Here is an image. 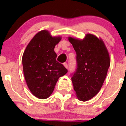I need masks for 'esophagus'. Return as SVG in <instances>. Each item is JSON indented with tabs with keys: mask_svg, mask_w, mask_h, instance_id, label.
<instances>
[{
	"mask_svg": "<svg viewBox=\"0 0 126 126\" xmlns=\"http://www.w3.org/2000/svg\"><path fill=\"white\" fill-rule=\"evenodd\" d=\"M63 65H64V66L66 68V69H68V64H67V63H64V64Z\"/></svg>",
	"mask_w": 126,
	"mask_h": 126,
	"instance_id": "esophagus-1",
	"label": "esophagus"
}]
</instances>
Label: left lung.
Masks as SVG:
<instances>
[{
    "label": "left lung",
    "mask_w": 126,
    "mask_h": 126,
    "mask_svg": "<svg viewBox=\"0 0 126 126\" xmlns=\"http://www.w3.org/2000/svg\"><path fill=\"white\" fill-rule=\"evenodd\" d=\"M76 53L77 69L72 77L80 101H86L100 91L110 65L108 50L101 38L87 34L83 40L68 37Z\"/></svg>",
    "instance_id": "1"
}]
</instances>
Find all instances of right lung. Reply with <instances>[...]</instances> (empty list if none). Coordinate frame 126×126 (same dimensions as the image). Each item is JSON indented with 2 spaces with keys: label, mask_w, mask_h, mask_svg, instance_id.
<instances>
[{
  "label": "right lung",
  "mask_w": 126,
  "mask_h": 126,
  "mask_svg": "<svg viewBox=\"0 0 126 126\" xmlns=\"http://www.w3.org/2000/svg\"><path fill=\"white\" fill-rule=\"evenodd\" d=\"M53 37L47 30L38 32L27 45L22 56L23 72L27 86L39 99L48 98L54 91L59 78L67 70L56 61L54 48L61 40Z\"/></svg>",
  "instance_id": "add662e5"
}]
</instances>
